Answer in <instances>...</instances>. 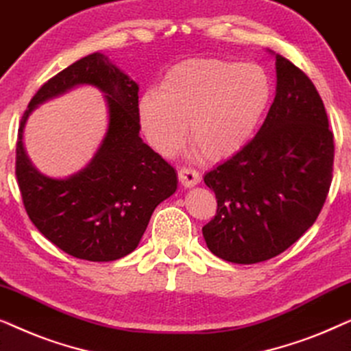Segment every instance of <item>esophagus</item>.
Masks as SVG:
<instances>
[{
	"label": "esophagus",
	"instance_id": "esophagus-1",
	"mask_svg": "<svg viewBox=\"0 0 351 351\" xmlns=\"http://www.w3.org/2000/svg\"><path fill=\"white\" fill-rule=\"evenodd\" d=\"M179 180L182 185L186 186V189H190V186H195L196 184H199L201 176L198 171L191 169V167H182L179 171Z\"/></svg>",
	"mask_w": 351,
	"mask_h": 351
}]
</instances>
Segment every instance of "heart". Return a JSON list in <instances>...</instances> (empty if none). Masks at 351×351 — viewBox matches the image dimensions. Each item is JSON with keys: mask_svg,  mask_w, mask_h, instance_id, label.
<instances>
[{"mask_svg": "<svg viewBox=\"0 0 351 351\" xmlns=\"http://www.w3.org/2000/svg\"><path fill=\"white\" fill-rule=\"evenodd\" d=\"M271 97V80L261 65L191 59L172 66L158 93L142 95L138 118L160 153L176 150L189 126L191 148L204 160L217 161L251 141Z\"/></svg>", "mask_w": 351, "mask_h": 351, "instance_id": "heart-1", "label": "heart"}]
</instances>
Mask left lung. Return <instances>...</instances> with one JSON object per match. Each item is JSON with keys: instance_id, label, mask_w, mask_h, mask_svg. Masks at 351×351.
I'll return each mask as SVG.
<instances>
[{"instance_id": "1", "label": "left lung", "mask_w": 351, "mask_h": 351, "mask_svg": "<svg viewBox=\"0 0 351 351\" xmlns=\"http://www.w3.org/2000/svg\"><path fill=\"white\" fill-rule=\"evenodd\" d=\"M334 136L315 84L276 54V95L256 137L204 176L217 213L209 251L233 263L276 257L315 223L328 198Z\"/></svg>"}]
</instances>
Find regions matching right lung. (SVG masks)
<instances>
[{"mask_svg": "<svg viewBox=\"0 0 351 351\" xmlns=\"http://www.w3.org/2000/svg\"><path fill=\"white\" fill-rule=\"evenodd\" d=\"M103 90L109 129L90 165L66 180L41 175L23 148V128L38 104L75 85ZM138 86L94 52L38 89L23 113L16 147V176L28 217L52 244L76 258L110 262L137 247L153 210L177 189L174 167L138 136Z\"/></svg>", "mask_w": 351, "mask_h": 351, "instance_id": "add662e5", "label": "right lung"}]
</instances>
